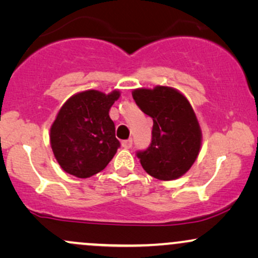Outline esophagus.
<instances>
[{
  "label": "esophagus",
  "mask_w": 258,
  "mask_h": 258,
  "mask_svg": "<svg viewBox=\"0 0 258 258\" xmlns=\"http://www.w3.org/2000/svg\"><path fill=\"white\" fill-rule=\"evenodd\" d=\"M132 143H133V141L132 139H126V141H122V147L125 148V149H130V148L132 147Z\"/></svg>",
  "instance_id": "obj_1"
}]
</instances>
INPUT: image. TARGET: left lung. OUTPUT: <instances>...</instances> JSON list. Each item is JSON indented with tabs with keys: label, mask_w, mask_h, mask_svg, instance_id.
Instances as JSON below:
<instances>
[{
	"label": "left lung",
	"mask_w": 258,
	"mask_h": 258,
	"mask_svg": "<svg viewBox=\"0 0 258 258\" xmlns=\"http://www.w3.org/2000/svg\"><path fill=\"white\" fill-rule=\"evenodd\" d=\"M132 96L154 122L152 143L137 152L142 167L154 178H179L194 164L201 147V130L190 103L166 86L138 88Z\"/></svg>",
	"instance_id": "1"
}]
</instances>
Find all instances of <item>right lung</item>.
<instances>
[{
    "mask_svg": "<svg viewBox=\"0 0 258 258\" xmlns=\"http://www.w3.org/2000/svg\"><path fill=\"white\" fill-rule=\"evenodd\" d=\"M120 92L90 90L70 97L51 127V147L65 172L87 178L104 170L120 147L109 110Z\"/></svg>",
    "mask_w": 258,
    "mask_h": 258,
    "instance_id": "obj_1",
    "label": "right lung"
}]
</instances>
